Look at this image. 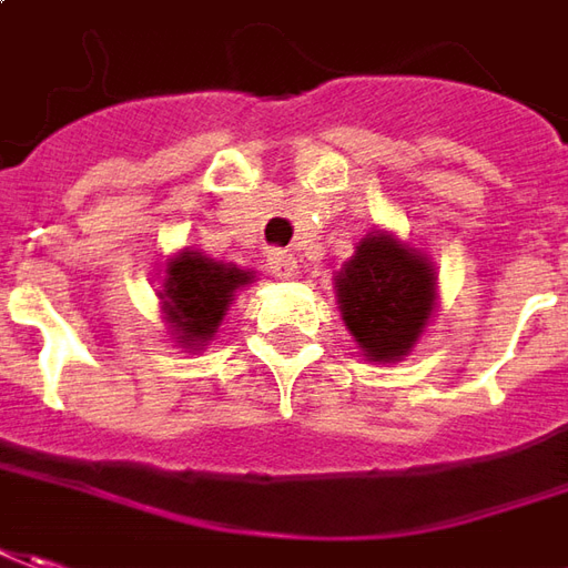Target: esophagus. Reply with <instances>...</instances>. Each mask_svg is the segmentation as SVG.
Segmentation results:
<instances>
[{"label": "esophagus", "mask_w": 568, "mask_h": 568, "mask_svg": "<svg viewBox=\"0 0 568 568\" xmlns=\"http://www.w3.org/2000/svg\"><path fill=\"white\" fill-rule=\"evenodd\" d=\"M270 273L276 276V280H295V273H298V261H295V254L288 252H270Z\"/></svg>", "instance_id": "obj_1"}]
</instances>
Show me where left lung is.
Here are the masks:
<instances>
[{"label": "left lung", "instance_id": "left-lung-1", "mask_svg": "<svg viewBox=\"0 0 568 568\" xmlns=\"http://www.w3.org/2000/svg\"><path fill=\"white\" fill-rule=\"evenodd\" d=\"M335 301L357 348L373 364L404 361L438 304V270L429 254L373 230L335 273Z\"/></svg>", "mask_w": 568, "mask_h": 568}]
</instances>
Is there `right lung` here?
<instances>
[{
    "label": "right lung",
    "mask_w": 568,
    "mask_h": 568,
    "mask_svg": "<svg viewBox=\"0 0 568 568\" xmlns=\"http://www.w3.org/2000/svg\"><path fill=\"white\" fill-rule=\"evenodd\" d=\"M252 283L254 270L214 261L199 248L171 254L158 298L173 342L186 351H202L207 342H214L235 292Z\"/></svg>",
    "instance_id": "right-lung-1"
}]
</instances>
